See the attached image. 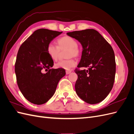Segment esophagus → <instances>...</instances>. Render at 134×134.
I'll return each instance as SVG.
<instances>
[{
  "label": "esophagus",
  "mask_w": 134,
  "mask_h": 134,
  "mask_svg": "<svg viewBox=\"0 0 134 134\" xmlns=\"http://www.w3.org/2000/svg\"><path fill=\"white\" fill-rule=\"evenodd\" d=\"M71 70H66V75L69 74L70 73H71Z\"/></svg>",
  "instance_id": "34e87169"
}]
</instances>
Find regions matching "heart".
I'll list each match as a JSON object with an SVG mask.
<instances>
[{"mask_svg": "<svg viewBox=\"0 0 134 134\" xmlns=\"http://www.w3.org/2000/svg\"><path fill=\"white\" fill-rule=\"evenodd\" d=\"M58 46L50 43L47 45V52L50 58L54 61H56L58 58L60 51L68 48L67 58H71L67 60L59 61L55 64L56 68H61L65 70H70L75 66L76 62L71 57H78L79 55V50L78 43L75 40L70 36H66L61 37L57 41Z\"/></svg>", "mask_w": 134, "mask_h": 134, "instance_id": "b5f03b06", "label": "heart"}]
</instances>
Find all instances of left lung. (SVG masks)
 Listing matches in <instances>:
<instances>
[{
	"label": "left lung",
	"instance_id": "1",
	"mask_svg": "<svg viewBox=\"0 0 134 134\" xmlns=\"http://www.w3.org/2000/svg\"><path fill=\"white\" fill-rule=\"evenodd\" d=\"M83 47L82 57L75 69L78 79L75 84L76 94L89 104L102 102L111 92L114 83L116 62L111 46L98 31L87 29L67 33Z\"/></svg>",
	"mask_w": 134,
	"mask_h": 134
}]
</instances>
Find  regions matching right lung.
<instances>
[{
  "label": "right lung",
  "mask_w": 134,
  "mask_h": 134,
  "mask_svg": "<svg viewBox=\"0 0 134 134\" xmlns=\"http://www.w3.org/2000/svg\"><path fill=\"white\" fill-rule=\"evenodd\" d=\"M62 32L37 30L19 48L15 63L17 82L23 96L32 103L40 105L47 102L66 74L63 69L51 68L54 62L47 52L48 44ZM44 70L46 74L43 72Z\"/></svg>",
  "instance_id": "1"
}]
</instances>
